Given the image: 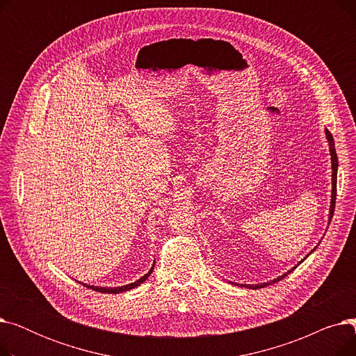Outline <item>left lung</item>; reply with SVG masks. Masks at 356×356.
<instances>
[{"label": "left lung", "instance_id": "8db88e82", "mask_svg": "<svg viewBox=\"0 0 356 356\" xmlns=\"http://www.w3.org/2000/svg\"><path fill=\"white\" fill-rule=\"evenodd\" d=\"M325 133H326V138H327V143H329V152H330V160H332V199H330V209H329V222L327 223H330V220H332V216H333V211H334V202H336V180H338V156H336V149H334V141H333V137H332V134L329 133V129L327 128H325ZM317 248V245L309 252V254H312L314 250ZM309 254L305 257V259L309 257ZM305 259H302L300 263L298 264H302ZM297 264V266H298ZM296 266V267H297ZM296 267H293L291 270H289L287 273H284L283 275H280V277H277V278H274V280H271V282H267V283H261V284H241V287H247V289H254V290H257V289H263V287H266V286H270V284H273V283H277V282H280V280H283L286 275H289L293 270H296ZM231 284H234L232 282H229ZM236 286H239V284H236Z\"/></svg>", "mask_w": 356, "mask_h": 356}]
</instances>
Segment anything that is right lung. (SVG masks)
<instances>
[{"label":"right lung","instance_id":"right-lung-1","mask_svg":"<svg viewBox=\"0 0 356 356\" xmlns=\"http://www.w3.org/2000/svg\"><path fill=\"white\" fill-rule=\"evenodd\" d=\"M153 270H154V264H153V267L149 268V271L147 273V274H144L141 278H138L137 282H134V283H131V284H127V286H121V287H98V286H88V284H83V286H86L88 289H92V290H95V291H99V293H109V294H118V293H122V291H127V290H131V289H136L137 286H140V284H143L145 280L148 278V275L153 273Z\"/></svg>","mask_w":356,"mask_h":356}]
</instances>
